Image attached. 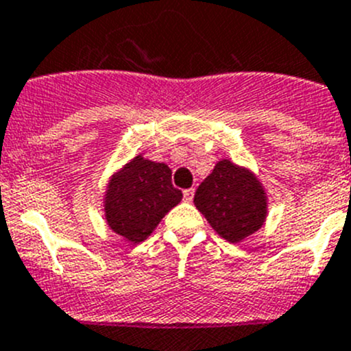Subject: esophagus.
<instances>
[{
	"label": "esophagus",
	"instance_id": "esophagus-1",
	"mask_svg": "<svg viewBox=\"0 0 351 351\" xmlns=\"http://www.w3.org/2000/svg\"><path fill=\"white\" fill-rule=\"evenodd\" d=\"M182 195H184V202H193V196H195V189H184V193H182Z\"/></svg>",
	"mask_w": 351,
	"mask_h": 351
}]
</instances>
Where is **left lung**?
<instances>
[{
    "label": "left lung",
    "instance_id": "8db88e82",
    "mask_svg": "<svg viewBox=\"0 0 351 351\" xmlns=\"http://www.w3.org/2000/svg\"><path fill=\"white\" fill-rule=\"evenodd\" d=\"M195 205L229 243H239L258 231L267 217V195L250 169L220 160L198 186Z\"/></svg>",
    "mask_w": 351,
    "mask_h": 351
}]
</instances>
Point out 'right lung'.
<instances>
[{
  "instance_id": "add662e5",
  "label": "right lung",
  "mask_w": 351,
  "mask_h": 351,
  "mask_svg": "<svg viewBox=\"0 0 351 351\" xmlns=\"http://www.w3.org/2000/svg\"><path fill=\"white\" fill-rule=\"evenodd\" d=\"M181 199L169 165L138 155L110 179L103 199L106 223L125 241L138 245Z\"/></svg>"
}]
</instances>
